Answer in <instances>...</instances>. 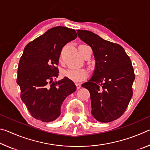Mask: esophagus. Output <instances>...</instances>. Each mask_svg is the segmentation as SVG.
Wrapping results in <instances>:
<instances>
[{
	"label": "esophagus",
	"instance_id": "obj_1",
	"mask_svg": "<svg viewBox=\"0 0 150 150\" xmlns=\"http://www.w3.org/2000/svg\"><path fill=\"white\" fill-rule=\"evenodd\" d=\"M75 85H76V87H77V89H79V88H81V85H80V83H75Z\"/></svg>",
	"mask_w": 150,
	"mask_h": 150
}]
</instances>
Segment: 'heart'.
<instances>
[{
	"mask_svg": "<svg viewBox=\"0 0 150 150\" xmlns=\"http://www.w3.org/2000/svg\"><path fill=\"white\" fill-rule=\"evenodd\" d=\"M62 74L63 76L74 81V82H79L87 77V71L84 69H71L63 71Z\"/></svg>",
	"mask_w": 150,
	"mask_h": 150,
	"instance_id": "heart-1",
	"label": "heart"
}]
</instances>
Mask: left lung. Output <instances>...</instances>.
Masks as SVG:
<instances>
[{
  "instance_id": "1",
  "label": "left lung",
  "mask_w": 150,
  "mask_h": 150,
  "mask_svg": "<svg viewBox=\"0 0 150 150\" xmlns=\"http://www.w3.org/2000/svg\"><path fill=\"white\" fill-rule=\"evenodd\" d=\"M77 32L91 47L96 62L92 77L81 85L90 93L91 114L100 122L115 120L123 115L132 96L135 75L131 60L119 44L88 30Z\"/></svg>"
}]
</instances>
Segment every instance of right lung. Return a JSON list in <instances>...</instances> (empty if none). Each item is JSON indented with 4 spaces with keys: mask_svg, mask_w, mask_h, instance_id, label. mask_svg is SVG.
Listing matches in <instances>:
<instances>
[{
    "mask_svg": "<svg viewBox=\"0 0 150 150\" xmlns=\"http://www.w3.org/2000/svg\"><path fill=\"white\" fill-rule=\"evenodd\" d=\"M77 37L75 30L52 28L28 44L20 57L17 84L21 98L33 117L45 122L59 117L65 98L77 89L71 80L58 77L56 66L62 48Z\"/></svg>",
    "mask_w": 150,
    "mask_h": 150,
    "instance_id": "obj_1",
    "label": "right lung"
}]
</instances>
